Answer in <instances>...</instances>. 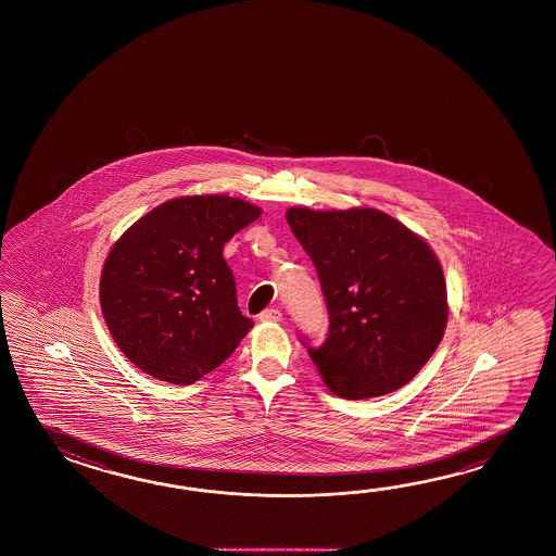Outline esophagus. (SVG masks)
Here are the masks:
<instances>
[{"label": "esophagus", "mask_w": 556, "mask_h": 556, "mask_svg": "<svg viewBox=\"0 0 556 556\" xmlns=\"http://www.w3.org/2000/svg\"><path fill=\"white\" fill-rule=\"evenodd\" d=\"M261 321H280L282 319V312L278 307H266L258 314Z\"/></svg>", "instance_id": "1"}]
</instances>
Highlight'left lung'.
I'll return each instance as SVG.
<instances>
[{
	"label": "left lung",
	"mask_w": 556,
	"mask_h": 556,
	"mask_svg": "<svg viewBox=\"0 0 556 556\" xmlns=\"http://www.w3.org/2000/svg\"><path fill=\"white\" fill-rule=\"evenodd\" d=\"M286 220L314 262L328 307L324 343L300 336L326 386L343 400L403 388L438 350L447 324L433 250L374 208H290Z\"/></svg>",
	"instance_id": "obj_1"
}]
</instances>
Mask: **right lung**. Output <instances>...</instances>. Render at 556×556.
<instances>
[{"label": "right lung", "instance_id": "right-lung-1", "mask_svg": "<svg viewBox=\"0 0 556 556\" xmlns=\"http://www.w3.org/2000/svg\"><path fill=\"white\" fill-rule=\"evenodd\" d=\"M261 216L223 194L182 197L118 238L101 274V309L118 350L144 374L189 386L254 326L237 300L225 242Z\"/></svg>", "mask_w": 556, "mask_h": 556}]
</instances>
